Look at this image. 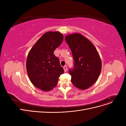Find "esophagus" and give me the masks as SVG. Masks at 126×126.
<instances>
[{
    "label": "esophagus",
    "mask_w": 126,
    "mask_h": 126,
    "mask_svg": "<svg viewBox=\"0 0 126 126\" xmlns=\"http://www.w3.org/2000/svg\"><path fill=\"white\" fill-rule=\"evenodd\" d=\"M63 69H64V71L66 72L67 71V67L66 66L63 67Z\"/></svg>",
    "instance_id": "esophagus-1"
}]
</instances>
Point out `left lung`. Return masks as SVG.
Instances as JSON below:
<instances>
[{"label":"left lung","instance_id":"1","mask_svg":"<svg viewBox=\"0 0 126 126\" xmlns=\"http://www.w3.org/2000/svg\"><path fill=\"white\" fill-rule=\"evenodd\" d=\"M74 60V68L69 70L72 84L85 90L96 82L101 70V61L96 47L85 36L79 33L65 37Z\"/></svg>","mask_w":126,"mask_h":126}]
</instances>
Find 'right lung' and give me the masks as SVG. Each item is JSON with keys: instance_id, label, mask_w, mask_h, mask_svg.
I'll list each match as a JSON object with an SVG mask.
<instances>
[{"instance_id": "obj_1", "label": "right lung", "mask_w": 126, "mask_h": 126, "mask_svg": "<svg viewBox=\"0 0 126 126\" xmlns=\"http://www.w3.org/2000/svg\"><path fill=\"white\" fill-rule=\"evenodd\" d=\"M63 35L59 32L44 33L30 49L26 61V69L33 86L44 91L52 90L64 72L58 58L54 54L62 43Z\"/></svg>"}]
</instances>
